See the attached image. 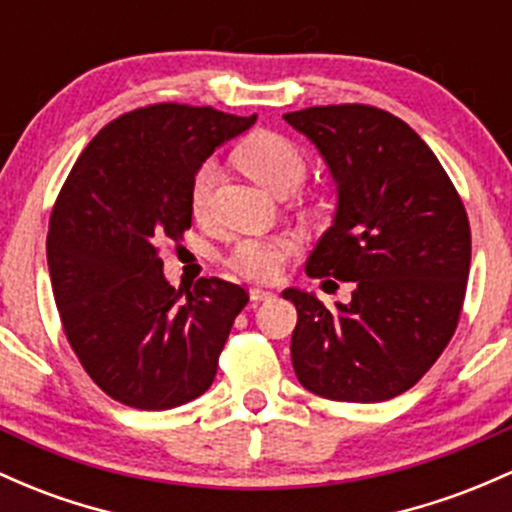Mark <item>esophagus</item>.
<instances>
[{"instance_id":"1","label":"esophagus","mask_w":512,"mask_h":512,"mask_svg":"<svg viewBox=\"0 0 512 512\" xmlns=\"http://www.w3.org/2000/svg\"><path fill=\"white\" fill-rule=\"evenodd\" d=\"M272 296H274V291L262 289V286H252V289H250V299L252 301H269Z\"/></svg>"}]
</instances>
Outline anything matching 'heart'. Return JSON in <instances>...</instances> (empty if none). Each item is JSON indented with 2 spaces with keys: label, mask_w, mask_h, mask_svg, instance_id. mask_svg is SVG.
I'll return each instance as SVG.
<instances>
[{
  "label": "heart",
  "mask_w": 512,
  "mask_h": 512,
  "mask_svg": "<svg viewBox=\"0 0 512 512\" xmlns=\"http://www.w3.org/2000/svg\"><path fill=\"white\" fill-rule=\"evenodd\" d=\"M240 170L250 174L255 182L267 187L274 194L294 192L306 177V155L299 145L286 136L272 131L252 133L235 150ZM213 179H216V165L204 162L192 179L189 201H192L194 216H204L209 206V196ZM301 247L299 235L294 233H274V235H247L240 238L228 252V265L238 274L255 282H269L282 272L284 262L296 255Z\"/></svg>",
  "instance_id": "heart-1"
}]
</instances>
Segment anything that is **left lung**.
Wrapping results in <instances>:
<instances>
[{
  "instance_id": "1",
  "label": "left lung",
  "mask_w": 512,
  "mask_h": 512,
  "mask_svg": "<svg viewBox=\"0 0 512 512\" xmlns=\"http://www.w3.org/2000/svg\"><path fill=\"white\" fill-rule=\"evenodd\" d=\"M284 121L316 145L338 187L306 274L355 284L335 308L284 291L299 313L294 372L330 401H389L418 384L457 330L471 265L464 204L425 140L389 111L311 106Z\"/></svg>"
}]
</instances>
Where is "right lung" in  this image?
Segmentation results:
<instances>
[{
	"instance_id": "obj_1",
	"label": "right lung",
	"mask_w": 512,
	"mask_h": 512,
	"mask_svg": "<svg viewBox=\"0 0 512 512\" xmlns=\"http://www.w3.org/2000/svg\"><path fill=\"white\" fill-rule=\"evenodd\" d=\"M255 119L187 104L128 111L92 138L60 189L46 243L55 303L84 372L123 406L167 411L213 384L250 296L218 277L174 289L157 247L192 228L201 162Z\"/></svg>"
}]
</instances>
